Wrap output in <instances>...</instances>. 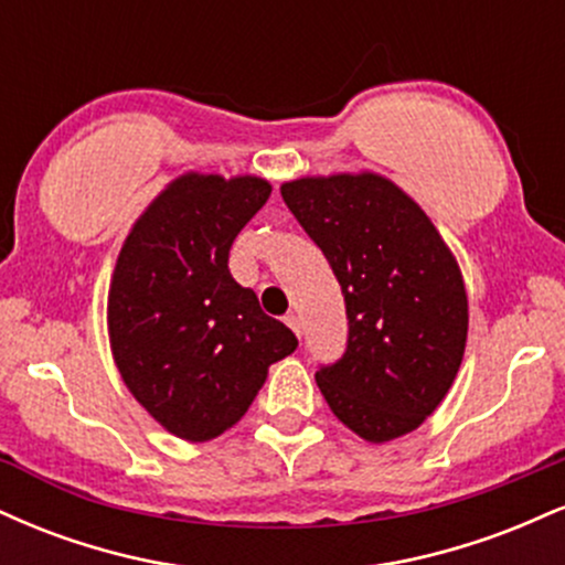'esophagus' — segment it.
<instances>
[{"label": "esophagus", "instance_id": "esophagus-1", "mask_svg": "<svg viewBox=\"0 0 565 565\" xmlns=\"http://www.w3.org/2000/svg\"><path fill=\"white\" fill-rule=\"evenodd\" d=\"M284 321H287V327H289L291 332H295L297 337L302 334V323H300V316H297V313H287V316H284Z\"/></svg>", "mask_w": 565, "mask_h": 565}]
</instances>
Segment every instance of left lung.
Instances as JSON below:
<instances>
[{
	"instance_id": "obj_1",
	"label": "left lung",
	"mask_w": 565,
	"mask_h": 565,
	"mask_svg": "<svg viewBox=\"0 0 565 565\" xmlns=\"http://www.w3.org/2000/svg\"><path fill=\"white\" fill-rule=\"evenodd\" d=\"M281 196L345 297V353L316 372L323 398L372 444L406 436L462 364L468 295L457 260L430 217L380 174L302 178Z\"/></svg>"
}]
</instances>
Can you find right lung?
I'll return each mask as SVG.
<instances>
[{"label":"right lung","instance_id":"1","mask_svg":"<svg viewBox=\"0 0 565 565\" xmlns=\"http://www.w3.org/2000/svg\"><path fill=\"white\" fill-rule=\"evenodd\" d=\"M260 178L183 174L142 212L116 260L108 332L121 380L178 438L244 417L268 366L297 348L228 270L233 238L263 210Z\"/></svg>","mask_w":565,"mask_h":565}]
</instances>
